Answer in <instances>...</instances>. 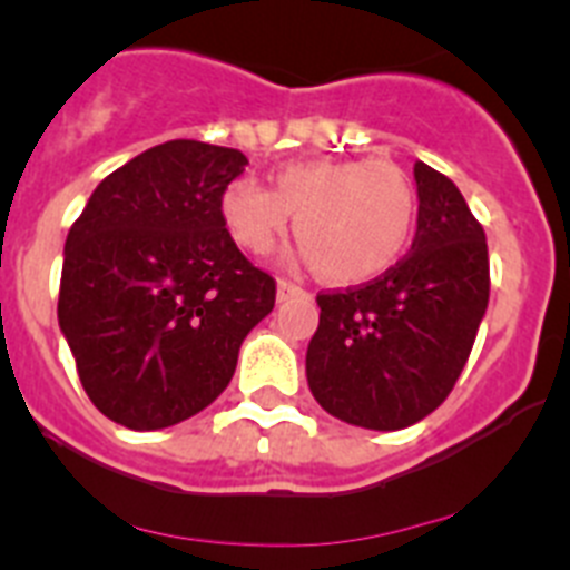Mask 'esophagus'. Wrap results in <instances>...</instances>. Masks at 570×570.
<instances>
[{"instance_id": "34e87169", "label": "esophagus", "mask_w": 570, "mask_h": 570, "mask_svg": "<svg viewBox=\"0 0 570 570\" xmlns=\"http://www.w3.org/2000/svg\"><path fill=\"white\" fill-rule=\"evenodd\" d=\"M296 294H302L299 285H294V282H288V279L276 282V299H279V302L291 299V296H296Z\"/></svg>"}]
</instances>
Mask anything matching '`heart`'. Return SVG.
Returning a JSON list of instances; mask_svg holds the SVG:
<instances>
[{"label":"heart","instance_id":"b5f03b06","mask_svg":"<svg viewBox=\"0 0 570 570\" xmlns=\"http://www.w3.org/2000/svg\"><path fill=\"white\" fill-rule=\"evenodd\" d=\"M223 223L250 254H268L294 216V236L320 279L356 285L394 268L416 228V190L405 174L376 159H311L271 176L225 185Z\"/></svg>","mask_w":570,"mask_h":570}]
</instances>
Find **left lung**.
Segmentation results:
<instances>
[{
    "instance_id": "8db88e82",
    "label": "left lung",
    "mask_w": 570,
    "mask_h": 570,
    "mask_svg": "<svg viewBox=\"0 0 570 570\" xmlns=\"http://www.w3.org/2000/svg\"><path fill=\"white\" fill-rule=\"evenodd\" d=\"M411 254L362 288L320 294L305 374L331 416L400 431L445 402L488 308L485 230L465 196L431 165H414Z\"/></svg>"
}]
</instances>
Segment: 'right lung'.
<instances>
[{
    "label": "right lung",
    "instance_id": "obj_1",
    "mask_svg": "<svg viewBox=\"0 0 570 570\" xmlns=\"http://www.w3.org/2000/svg\"><path fill=\"white\" fill-rule=\"evenodd\" d=\"M242 150L174 139L105 176L65 239L59 328L85 394L130 431L190 420L228 387L276 282L223 223Z\"/></svg>",
    "mask_w": 570,
    "mask_h": 570
}]
</instances>
